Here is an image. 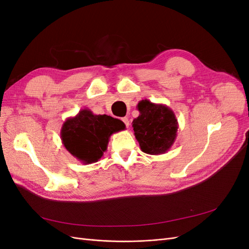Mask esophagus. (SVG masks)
Masks as SVG:
<instances>
[{"label": "esophagus", "mask_w": 249, "mask_h": 249, "mask_svg": "<svg viewBox=\"0 0 249 249\" xmlns=\"http://www.w3.org/2000/svg\"><path fill=\"white\" fill-rule=\"evenodd\" d=\"M122 120L124 123V124L126 125V127H129V125H130V120H129V118H127V117H124V118H122Z\"/></svg>", "instance_id": "1"}]
</instances>
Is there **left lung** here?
<instances>
[{
	"label": "left lung",
	"instance_id": "left-lung-1",
	"mask_svg": "<svg viewBox=\"0 0 249 249\" xmlns=\"http://www.w3.org/2000/svg\"><path fill=\"white\" fill-rule=\"evenodd\" d=\"M139 116L133 120L134 135L143 153L162 155L168 152L177 138L178 123L166 105L142 100L137 105Z\"/></svg>",
	"mask_w": 249,
	"mask_h": 249
}]
</instances>
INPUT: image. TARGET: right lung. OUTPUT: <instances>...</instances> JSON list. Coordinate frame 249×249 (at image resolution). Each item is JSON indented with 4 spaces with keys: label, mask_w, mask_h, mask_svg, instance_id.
Segmentation results:
<instances>
[{
    "label": "right lung",
    "mask_w": 249,
    "mask_h": 249,
    "mask_svg": "<svg viewBox=\"0 0 249 249\" xmlns=\"http://www.w3.org/2000/svg\"><path fill=\"white\" fill-rule=\"evenodd\" d=\"M124 129L122 120L106 114L96 115L85 108L76 116L66 118L60 136L67 152L83 164H92L107 150L111 135Z\"/></svg>",
    "instance_id": "right-lung-1"
}]
</instances>
